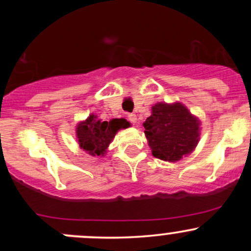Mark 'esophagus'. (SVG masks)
<instances>
[{"label": "esophagus", "instance_id": "esophagus-1", "mask_svg": "<svg viewBox=\"0 0 251 251\" xmlns=\"http://www.w3.org/2000/svg\"><path fill=\"white\" fill-rule=\"evenodd\" d=\"M127 119H128V121H131V123L135 124L136 120H137V116H136V114H128Z\"/></svg>", "mask_w": 251, "mask_h": 251}]
</instances>
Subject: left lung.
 Returning a JSON list of instances; mask_svg holds the SVG:
<instances>
[{
    "label": "left lung",
    "instance_id": "8db88e82",
    "mask_svg": "<svg viewBox=\"0 0 251 251\" xmlns=\"http://www.w3.org/2000/svg\"><path fill=\"white\" fill-rule=\"evenodd\" d=\"M143 125L151 154L161 160H179L198 144L199 120L181 103H158Z\"/></svg>",
    "mask_w": 251,
    "mask_h": 251
}]
</instances>
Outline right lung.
Listing matches in <instances>:
<instances>
[{
  "mask_svg": "<svg viewBox=\"0 0 251 251\" xmlns=\"http://www.w3.org/2000/svg\"><path fill=\"white\" fill-rule=\"evenodd\" d=\"M130 123L125 119H111L110 121H100L97 116H88L86 121L80 123L76 128V136L81 149L90 155H104L108 146L115 137L120 128H126Z\"/></svg>",
  "mask_w": 251,
  "mask_h": 251,
  "instance_id": "1",
  "label": "right lung"
}]
</instances>
